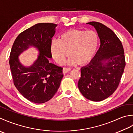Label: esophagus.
<instances>
[{
  "label": "esophagus",
  "instance_id": "1",
  "mask_svg": "<svg viewBox=\"0 0 133 133\" xmlns=\"http://www.w3.org/2000/svg\"><path fill=\"white\" fill-rule=\"evenodd\" d=\"M70 70V68H63V74H66V73H68V72H69V71Z\"/></svg>",
  "mask_w": 133,
  "mask_h": 133
}]
</instances>
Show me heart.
Returning a JSON list of instances; mask_svg holds the SVG:
<instances>
[{
	"label": "heart",
	"instance_id": "obj_1",
	"mask_svg": "<svg viewBox=\"0 0 133 133\" xmlns=\"http://www.w3.org/2000/svg\"><path fill=\"white\" fill-rule=\"evenodd\" d=\"M98 45V36L93 30L70 29L63 32L59 39L50 43V51L58 64H63L65 58L70 56V64L84 65L95 55Z\"/></svg>",
	"mask_w": 133,
	"mask_h": 133
}]
</instances>
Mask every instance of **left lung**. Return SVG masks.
Masks as SVG:
<instances>
[{
  "mask_svg": "<svg viewBox=\"0 0 133 133\" xmlns=\"http://www.w3.org/2000/svg\"><path fill=\"white\" fill-rule=\"evenodd\" d=\"M95 28L101 45L90 63L82 68L78 87L85 98L103 101L118 88L126 65L122 44L110 28L97 22L87 23Z\"/></svg>",
  "mask_w": 133,
  "mask_h": 133,
  "instance_id": "obj_1",
  "label": "left lung"
}]
</instances>
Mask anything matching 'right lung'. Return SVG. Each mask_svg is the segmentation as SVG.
<instances>
[{"mask_svg":"<svg viewBox=\"0 0 133 133\" xmlns=\"http://www.w3.org/2000/svg\"><path fill=\"white\" fill-rule=\"evenodd\" d=\"M57 26L50 23L32 26L19 34L11 50L9 64L14 84L22 95L35 103H44L52 98L64 76L63 68L49 61L52 57L50 43ZM30 46L36 47L39 55L27 67L21 64L18 57Z\"/></svg>","mask_w":133,"mask_h":133,"instance_id":"right-lung-1","label":"right lung"}]
</instances>
